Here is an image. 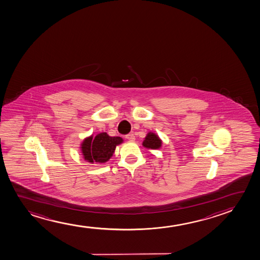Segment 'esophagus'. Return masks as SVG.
Here are the masks:
<instances>
[{
  "mask_svg": "<svg viewBox=\"0 0 260 260\" xmlns=\"http://www.w3.org/2000/svg\"><path fill=\"white\" fill-rule=\"evenodd\" d=\"M125 138L129 140V141H131V142H134L136 140V136H135L134 134H128V135L125 136Z\"/></svg>",
  "mask_w": 260,
  "mask_h": 260,
  "instance_id": "1",
  "label": "esophagus"
}]
</instances>
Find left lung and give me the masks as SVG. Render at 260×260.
Returning a JSON list of instances; mask_svg holds the SVG:
<instances>
[{
  "label": "left lung",
  "mask_w": 260,
  "mask_h": 260,
  "mask_svg": "<svg viewBox=\"0 0 260 260\" xmlns=\"http://www.w3.org/2000/svg\"><path fill=\"white\" fill-rule=\"evenodd\" d=\"M162 144V141L159 139V137L154 134V133H148L146 137L144 138L143 141V146L147 149H151V150H157L159 149Z\"/></svg>",
  "instance_id": "left-lung-1"
}]
</instances>
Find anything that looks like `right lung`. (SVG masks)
Masks as SVG:
<instances>
[{
	"label": "right lung",
	"instance_id": "right-lung-1",
	"mask_svg": "<svg viewBox=\"0 0 260 260\" xmlns=\"http://www.w3.org/2000/svg\"><path fill=\"white\" fill-rule=\"evenodd\" d=\"M122 143L121 137H111L107 133H101L94 138L92 136L85 138L81 144V151L88 162L105 163L112 157L117 145Z\"/></svg>",
	"mask_w": 260,
	"mask_h": 260
}]
</instances>
